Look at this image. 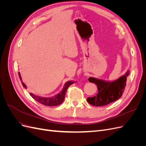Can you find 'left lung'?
<instances>
[{
	"mask_svg": "<svg viewBox=\"0 0 146 146\" xmlns=\"http://www.w3.org/2000/svg\"><path fill=\"white\" fill-rule=\"evenodd\" d=\"M129 75V71H127L124 76L113 82H105L90 77L88 80L96 84L98 91L95 96L87 98L88 102L95 107H100L107 105L120 99L124 91L127 77Z\"/></svg>",
	"mask_w": 146,
	"mask_h": 146,
	"instance_id": "1",
	"label": "left lung"
}]
</instances>
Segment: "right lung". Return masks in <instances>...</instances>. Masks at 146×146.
Here are the masks:
<instances>
[{
    "label": "right lung",
    "mask_w": 146,
    "mask_h": 146,
    "mask_svg": "<svg viewBox=\"0 0 146 146\" xmlns=\"http://www.w3.org/2000/svg\"><path fill=\"white\" fill-rule=\"evenodd\" d=\"M19 76L21 80V83L23 84V86L25 88V89H27V88H26L27 86H25V84L23 82V81H22V79L19 73ZM73 83H74V82L72 81H68L66 82L63 87V89L61 91V92H60V93H58V94L55 95V96L52 97V98H42V97L37 96L36 95L33 94V93H30V94L31 96H32V98H33L36 101H37L38 102L44 105L49 106V107H52V106H57L63 103V102L64 99L66 91H67L68 87L70 85H71Z\"/></svg>",
    "instance_id": "add662e5"
}]
</instances>
